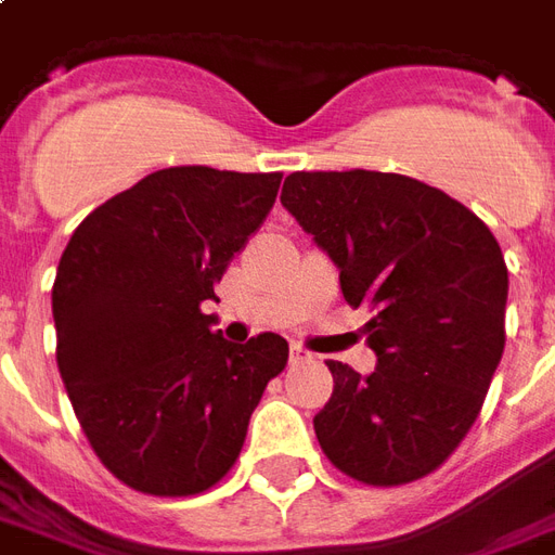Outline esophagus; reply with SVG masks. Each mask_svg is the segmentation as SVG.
<instances>
[{
  "label": "esophagus",
  "instance_id": "esophagus-1",
  "mask_svg": "<svg viewBox=\"0 0 555 555\" xmlns=\"http://www.w3.org/2000/svg\"><path fill=\"white\" fill-rule=\"evenodd\" d=\"M311 352L306 347H299V344H291V364H302V361H309Z\"/></svg>",
  "mask_w": 555,
  "mask_h": 555
}]
</instances>
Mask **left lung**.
<instances>
[{"mask_svg":"<svg viewBox=\"0 0 555 555\" xmlns=\"http://www.w3.org/2000/svg\"><path fill=\"white\" fill-rule=\"evenodd\" d=\"M282 205L367 306L376 371L326 361L335 379L314 414L323 453L364 486L424 479L462 444L506 347L508 270L479 217L397 173H291Z\"/></svg>","mask_w":555,"mask_h":555,"instance_id":"left-lung-1","label":"left lung"}]
</instances>
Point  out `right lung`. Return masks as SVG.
<instances>
[{"mask_svg": "<svg viewBox=\"0 0 555 555\" xmlns=\"http://www.w3.org/2000/svg\"><path fill=\"white\" fill-rule=\"evenodd\" d=\"M279 182L167 167L93 208L61 256V379L93 453L134 491L191 496L220 482L267 382L288 364L282 335L235 347L203 311Z\"/></svg>", "mask_w": 555, "mask_h": 555, "instance_id": "add662e5", "label": "right lung"}]
</instances>
